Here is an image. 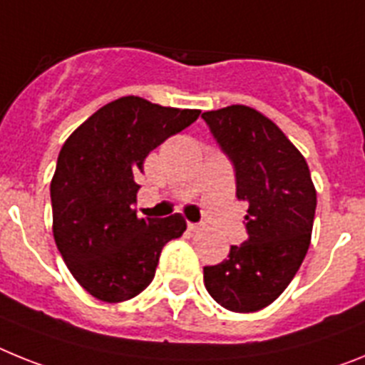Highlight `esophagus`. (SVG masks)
<instances>
[{
  "label": "esophagus",
  "mask_w": 365,
  "mask_h": 365,
  "mask_svg": "<svg viewBox=\"0 0 365 365\" xmlns=\"http://www.w3.org/2000/svg\"><path fill=\"white\" fill-rule=\"evenodd\" d=\"M204 224H196V222H189V231H202Z\"/></svg>",
  "instance_id": "obj_1"
}]
</instances>
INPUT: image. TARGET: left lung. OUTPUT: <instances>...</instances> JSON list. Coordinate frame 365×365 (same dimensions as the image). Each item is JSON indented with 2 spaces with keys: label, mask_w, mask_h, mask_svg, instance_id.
Masks as SVG:
<instances>
[{
  "label": "left lung",
  "mask_w": 365,
  "mask_h": 365,
  "mask_svg": "<svg viewBox=\"0 0 365 365\" xmlns=\"http://www.w3.org/2000/svg\"><path fill=\"white\" fill-rule=\"evenodd\" d=\"M202 119L233 163L237 198L248 205V239L231 246L220 264L204 266V283L224 309L255 312L283 294L305 259L314 183L301 152L257 110L233 104Z\"/></svg>",
  "instance_id": "1"
}]
</instances>
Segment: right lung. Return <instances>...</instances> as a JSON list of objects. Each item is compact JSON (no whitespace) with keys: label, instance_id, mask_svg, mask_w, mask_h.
Here are the masks:
<instances>
[{"label":"right lung","instance_id":"add662e5","mask_svg":"<svg viewBox=\"0 0 365 365\" xmlns=\"http://www.w3.org/2000/svg\"><path fill=\"white\" fill-rule=\"evenodd\" d=\"M198 115L121 97L82 123L60 150L51 180L53 235L73 277L97 299L119 303L143 292L165 244L187 230L180 213L138 217L135 176L148 152Z\"/></svg>","mask_w":365,"mask_h":365}]
</instances>
